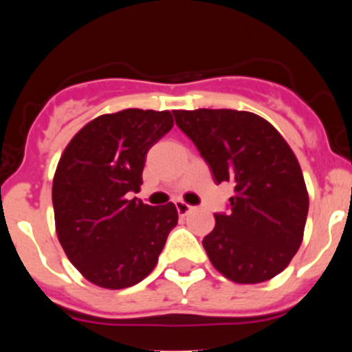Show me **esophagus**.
I'll return each instance as SVG.
<instances>
[{"label": "esophagus", "mask_w": 352, "mask_h": 352, "mask_svg": "<svg viewBox=\"0 0 352 352\" xmlns=\"http://www.w3.org/2000/svg\"><path fill=\"white\" fill-rule=\"evenodd\" d=\"M175 206H177V211H179V214H180V216L189 214V212L192 211V209H194V206L187 204V202H184V201H177V202H175Z\"/></svg>", "instance_id": "obj_1"}]
</instances>
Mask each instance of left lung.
<instances>
[{
	"label": "left lung",
	"mask_w": 352,
	"mask_h": 352,
	"mask_svg": "<svg viewBox=\"0 0 352 352\" xmlns=\"http://www.w3.org/2000/svg\"><path fill=\"white\" fill-rule=\"evenodd\" d=\"M218 184H235L232 211L214 214L204 236L216 271L240 285H257L289 265L303 242L308 190L296 156L279 131L245 110H173Z\"/></svg>",
	"instance_id": "obj_1"
}]
</instances>
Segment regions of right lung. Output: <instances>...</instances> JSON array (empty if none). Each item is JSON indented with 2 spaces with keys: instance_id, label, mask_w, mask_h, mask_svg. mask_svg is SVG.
Returning a JSON list of instances; mask_svg holds the SVG:
<instances>
[{
  "instance_id": "right-lung-1",
  "label": "right lung",
  "mask_w": 352,
  "mask_h": 352,
  "mask_svg": "<svg viewBox=\"0 0 352 352\" xmlns=\"http://www.w3.org/2000/svg\"><path fill=\"white\" fill-rule=\"evenodd\" d=\"M172 127L168 110L104 113L85 124L59 158L56 233L71 264L95 286L122 289L143 281L179 221L173 202L127 199L140 192L148 150Z\"/></svg>"
}]
</instances>
